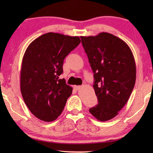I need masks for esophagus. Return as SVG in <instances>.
Instances as JSON below:
<instances>
[{"label":"esophagus","instance_id":"1","mask_svg":"<svg viewBox=\"0 0 153 153\" xmlns=\"http://www.w3.org/2000/svg\"><path fill=\"white\" fill-rule=\"evenodd\" d=\"M74 88L76 90H79L81 88V85H74Z\"/></svg>","mask_w":153,"mask_h":153}]
</instances>
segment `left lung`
<instances>
[{
    "label": "left lung",
    "instance_id": "left-lung-1",
    "mask_svg": "<svg viewBox=\"0 0 153 153\" xmlns=\"http://www.w3.org/2000/svg\"><path fill=\"white\" fill-rule=\"evenodd\" d=\"M81 39L94 73L93 88L98 100L89 111L98 120H109L125 105L134 87V58L129 46L111 33Z\"/></svg>",
    "mask_w": 153,
    "mask_h": 153
}]
</instances>
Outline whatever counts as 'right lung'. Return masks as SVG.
<instances>
[{
  "instance_id": "1",
  "label": "right lung",
  "mask_w": 153,
  "mask_h": 153,
  "mask_svg": "<svg viewBox=\"0 0 153 153\" xmlns=\"http://www.w3.org/2000/svg\"><path fill=\"white\" fill-rule=\"evenodd\" d=\"M81 42L77 36L47 33L27 48L22 59L20 88L30 112L45 122L61 114L72 88L59 79L67 56Z\"/></svg>"
}]
</instances>
